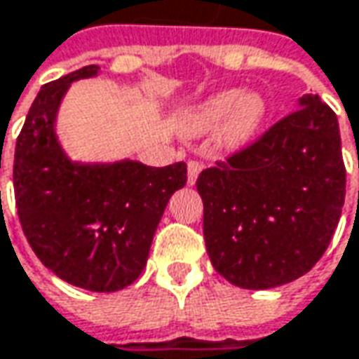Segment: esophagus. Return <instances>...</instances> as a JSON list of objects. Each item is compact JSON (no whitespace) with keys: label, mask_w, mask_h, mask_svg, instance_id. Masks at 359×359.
Wrapping results in <instances>:
<instances>
[{"label":"esophagus","mask_w":359,"mask_h":359,"mask_svg":"<svg viewBox=\"0 0 359 359\" xmlns=\"http://www.w3.org/2000/svg\"><path fill=\"white\" fill-rule=\"evenodd\" d=\"M201 168H203V166L198 163H195V161H191V163L187 164V182H189L191 187L196 182V177H198Z\"/></svg>","instance_id":"esophagus-1"}]
</instances>
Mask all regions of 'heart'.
<instances>
[{
    "label": "heart",
    "instance_id": "heart-1",
    "mask_svg": "<svg viewBox=\"0 0 359 359\" xmlns=\"http://www.w3.org/2000/svg\"><path fill=\"white\" fill-rule=\"evenodd\" d=\"M265 114L267 102L257 92L223 90L184 110L179 126L187 136H201L221 126L217 144L226 152H235L255 136Z\"/></svg>",
    "mask_w": 359,
    "mask_h": 359
}]
</instances>
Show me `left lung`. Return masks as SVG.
<instances>
[{"instance_id":"1","label":"left lung","mask_w":359,"mask_h":359,"mask_svg":"<svg viewBox=\"0 0 359 359\" xmlns=\"http://www.w3.org/2000/svg\"><path fill=\"white\" fill-rule=\"evenodd\" d=\"M253 147L196 179L207 253L229 283L271 289L309 271L332 241L344 198L339 124L318 94Z\"/></svg>"}]
</instances>
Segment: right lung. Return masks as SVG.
Returning a JSON list of instances; mask_svg holds the SVG:
<instances>
[{
  "label": "right lung",
  "mask_w": 359,
  "mask_h": 359,
  "mask_svg": "<svg viewBox=\"0 0 359 359\" xmlns=\"http://www.w3.org/2000/svg\"><path fill=\"white\" fill-rule=\"evenodd\" d=\"M86 66L39 90L15 144L13 189L20 223L38 259L76 287L112 293L147 267L168 198L187 184V164L78 163L57 138V112Z\"/></svg>",
  "instance_id": "obj_1"
}]
</instances>
